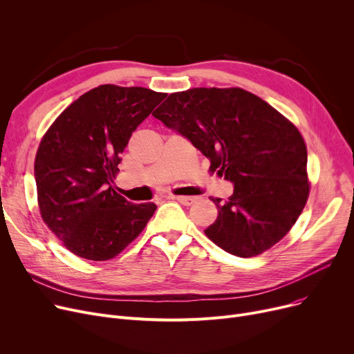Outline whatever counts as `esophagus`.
Masks as SVG:
<instances>
[{
	"label": "esophagus",
	"mask_w": 354,
	"mask_h": 354,
	"mask_svg": "<svg viewBox=\"0 0 354 354\" xmlns=\"http://www.w3.org/2000/svg\"><path fill=\"white\" fill-rule=\"evenodd\" d=\"M172 199H176L178 202H180L182 205H187V207H189V205H192V203L196 201V198L195 196H185V195H179V196H171Z\"/></svg>",
	"instance_id": "1"
}]
</instances>
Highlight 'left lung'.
Masks as SVG:
<instances>
[{
  "mask_svg": "<svg viewBox=\"0 0 354 354\" xmlns=\"http://www.w3.org/2000/svg\"><path fill=\"white\" fill-rule=\"evenodd\" d=\"M153 116L187 138L232 182V196L212 198L218 216L205 230L219 248L254 257L295 224L308 198L307 149L297 127L243 88L172 93Z\"/></svg>",
  "mask_w": 354,
  "mask_h": 354,
  "instance_id": "obj_1",
  "label": "left lung"
}]
</instances>
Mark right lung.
I'll return each mask as SVG.
<instances>
[{"label":"right lung","instance_id":"obj_1","mask_svg":"<svg viewBox=\"0 0 354 354\" xmlns=\"http://www.w3.org/2000/svg\"><path fill=\"white\" fill-rule=\"evenodd\" d=\"M166 96L103 84L71 103L44 135L34 163L39 207L73 254L91 261L113 258L155 214L153 202L119 195L115 176L130 136Z\"/></svg>","mask_w":354,"mask_h":354}]
</instances>
